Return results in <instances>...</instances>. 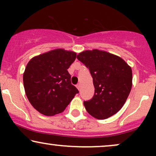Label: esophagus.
<instances>
[{
    "mask_svg": "<svg viewBox=\"0 0 156 156\" xmlns=\"http://www.w3.org/2000/svg\"><path fill=\"white\" fill-rule=\"evenodd\" d=\"M76 87H77V89H78V90H79V89H80V83H78L76 85Z\"/></svg>",
    "mask_w": 156,
    "mask_h": 156,
    "instance_id": "obj_1",
    "label": "esophagus"
}]
</instances>
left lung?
I'll use <instances>...</instances> for the list:
<instances>
[{
	"mask_svg": "<svg viewBox=\"0 0 156 156\" xmlns=\"http://www.w3.org/2000/svg\"><path fill=\"white\" fill-rule=\"evenodd\" d=\"M77 58L93 78L94 96L83 102L87 112L98 119L112 117L122 108L131 90V67L119 56L98 49L81 52Z\"/></svg>",
	"mask_w": 156,
	"mask_h": 156,
	"instance_id": "1",
	"label": "left lung"
}]
</instances>
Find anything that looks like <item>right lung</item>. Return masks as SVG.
<instances>
[{
	"mask_svg": "<svg viewBox=\"0 0 156 156\" xmlns=\"http://www.w3.org/2000/svg\"><path fill=\"white\" fill-rule=\"evenodd\" d=\"M76 58V52L58 48L28 62L23 84L28 101L37 112L45 116L60 114L78 93L67 71Z\"/></svg>",
	"mask_w": 156,
	"mask_h": 156,
	"instance_id": "right-lung-1",
	"label": "right lung"
}]
</instances>
